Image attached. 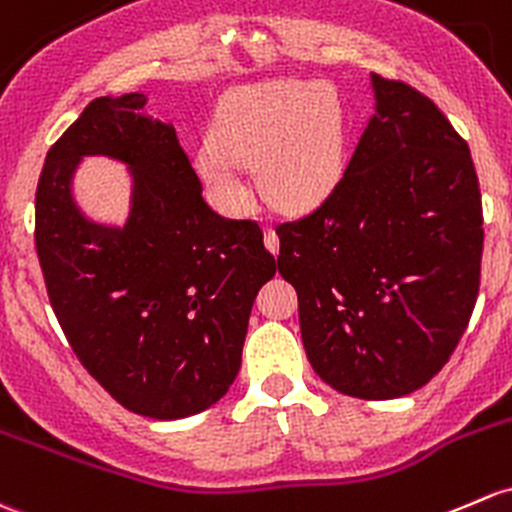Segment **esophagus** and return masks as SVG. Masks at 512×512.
<instances>
[{"label": "esophagus", "instance_id": "esophagus-1", "mask_svg": "<svg viewBox=\"0 0 512 512\" xmlns=\"http://www.w3.org/2000/svg\"><path fill=\"white\" fill-rule=\"evenodd\" d=\"M265 245L272 255H277L279 252V238H277V233H274V228H265Z\"/></svg>", "mask_w": 512, "mask_h": 512}]
</instances>
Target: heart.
<instances>
[{
  "label": "heart",
  "instance_id": "obj_1",
  "mask_svg": "<svg viewBox=\"0 0 512 512\" xmlns=\"http://www.w3.org/2000/svg\"><path fill=\"white\" fill-rule=\"evenodd\" d=\"M348 161L346 107L319 80L245 85L220 100L211 139L198 147L196 174L228 215L252 208L242 166L255 164L260 191L277 206L306 211L341 184Z\"/></svg>",
  "mask_w": 512,
  "mask_h": 512
}]
</instances>
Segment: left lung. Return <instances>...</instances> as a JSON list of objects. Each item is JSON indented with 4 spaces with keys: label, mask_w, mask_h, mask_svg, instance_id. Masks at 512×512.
Masks as SVG:
<instances>
[{
    "label": "left lung",
    "mask_w": 512,
    "mask_h": 512,
    "mask_svg": "<svg viewBox=\"0 0 512 512\" xmlns=\"http://www.w3.org/2000/svg\"><path fill=\"white\" fill-rule=\"evenodd\" d=\"M375 115L341 184L277 225V267L324 383L360 400L427 385L459 346L481 282L483 211L469 144L427 95L370 75Z\"/></svg>",
    "instance_id": "8db88e82"
}]
</instances>
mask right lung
<instances>
[{"label":"right lung","instance_id":"obj_1","mask_svg":"<svg viewBox=\"0 0 512 512\" xmlns=\"http://www.w3.org/2000/svg\"><path fill=\"white\" fill-rule=\"evenodd\" d=\"M144 105V93L93 100L48 149L36 188V252L85 370L129 412L181 419L233 385L252 301L277 262L255 220H228L203 201L174 125L144 115ZM83 156L130 169L122 229L95 224L74 203Z\"/></svg>","mask_w":512,"mask_h":512}]
</instances>
